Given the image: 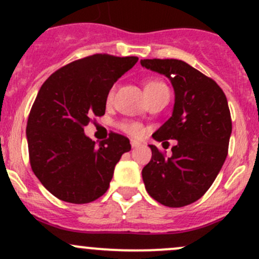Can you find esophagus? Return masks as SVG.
I'll return each instance as SVG.
<instances>
[{
  "instance_id": "1",
  "label": "esophagus",
  "mask_w": 259,
  "mask_h": 259,
  "mask_svg": "<svg viewBox=\"0 0 259 259\" xmlns=\"http://www.w3.org/2000/svg\"><path fill=\"white\" fill-rule=\"evenodd\" d=\"M130 144H132L133 148H139V146L142 145L139 142H138V140H132V142H130Z\"/></svg>"
}]
</instances>
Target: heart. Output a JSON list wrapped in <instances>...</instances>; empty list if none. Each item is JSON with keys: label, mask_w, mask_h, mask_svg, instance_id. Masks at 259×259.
<instances>
[{"label": "heart", "mask_w": 259, "mask_h": 259, "mask_svg": "<svg viewBox=\"0 0 259 259\" xmlns=\"http://www.w3.org/2000/svg\"><path fill=\"white\" fill-rule=\"evenodd\" d=\"M166 88L161 81L159 80H148L145 82L144 89H145V94H150L153 91L159 90V89H164ZM114 93H115V88L111 89L108 94V101L110 103L114 98ZM119 127L121 132L126 133L127 135L130 137H134V138H139L144 134V127H143L142 124L137 121H122L119 124Z\"/></svg>", "instance_id": "heart-1"}]
</instances>
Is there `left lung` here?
I'll return each mask as SVG.
<instances>
[{
	"label": "left lung",
	"mask_w": 259,
	"mask_h": 259,
	"mask_svg": "<svg viewBox=\"0 0 259 259\" xmlns=\"http://www.w3.org/2000/svg\"><path fill=\"white\" fill-rule=\"evenodd\" d=\"M140 62L165 75L176 93L173 114L153 134L156 142L176 139V145L169 158L149 145L151 160L142 171L145 189L160 204L185 207L205 194L226 160L232 134L228 101L215 81L182 60Z\"/></svg>",
	"instance_id": "8db88e82"
}]
</instances>
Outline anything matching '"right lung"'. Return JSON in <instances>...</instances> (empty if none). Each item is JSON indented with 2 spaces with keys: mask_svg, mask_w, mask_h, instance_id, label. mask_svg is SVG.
Returning a JSON list of instances; mask_svg holds the SVG:
<instances>
[{
  "mask_svg": "<svg viewBox=\"0 0 259 259\" xmlns=\"http://www.w3.org/2000/svg\"><path fill=\"white\" fill-rule=\"evenodd\" d=\"M138 60L91 55L65 65L41 86L26 126L28 155L35 176L60 200L85 204L100 198L116 163L132 149L116 133L96 146L83 127L91 116L105 114L114 82Z\"/></svg>",
  "mask_w": 259,
  "mask_h": 259,
  "instance_id": "add662e5",
  "label": "right lung"
}]
</instances>
